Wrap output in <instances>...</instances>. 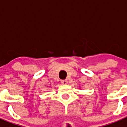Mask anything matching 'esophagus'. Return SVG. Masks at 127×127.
Listing matches in <instances>:
<instances>
[{
    "instance_id": "34e87169",
    "label": "esophagus",
    "mask_w": 127,
    "mask_h": 127,
    "mask_svg": "<svg viewBox=\"0 0 127 127\" xmlns=\"http://www.w3.org/2000/svg\"><path fill=\"white\" fill-rule=\"evenodd\" d=\"M61 83H62V85H66L67 83V80H66V79L61 80Z\"/></svg>"
}]
</instances>
